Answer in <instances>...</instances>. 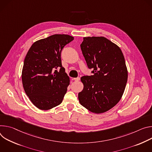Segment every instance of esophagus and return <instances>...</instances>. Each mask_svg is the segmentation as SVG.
Here are the masks:
<instances>
[{
  "instance_id": "obj_1",
  "label": "esophagus",
  "mask_w": 152,
  "mask_h": 152,
  "mask_svg": "<svg viewBox=\"0 0 152 152\" xmlns=\"http://www.w3.org/2000/svg\"><path fill=\"white\" fill-rule=\"evenodd\" d=\"M72 80H74V81H78L80 80V77H77V78H73Z\"/></svg>"
}]
</instances>
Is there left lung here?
<instances>
[{"label":"left lung","instance_id":"left-lung-1","mask_svg":"<svg viewBox=\"0 0 152 152\" xmlns=\"http://www.w3.org/2000/svg\"><path fill=\"white\" fill-rule=\"evenodd\" d=\"M91 76H83L80 103L95 113L106 112L121 99L128 71L121 49L104 37H85L80 45Z\"/></svg>","mask_w":152,"mask_h":152}]
</instances>
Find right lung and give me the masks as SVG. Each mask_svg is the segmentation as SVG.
<instances>
[{
	"label": "right lung",
	"instance_id": "1",
	"mask_svg": "<svg viewBox=\"0 0 152 152\" xmlns=\"http://www.w3.org/2000/svg\"><path fill=\"white\" fill-rule=\"evenodd\" d=\"M73 40L69 35L54 34L35 42L26 54L23 87L32 104L40 110L51 109L62 102L70 80L62 67L61 52Z\"/></svg>",
	"mask_w": 152,
	"mask_h": 152
}]
</instances>
